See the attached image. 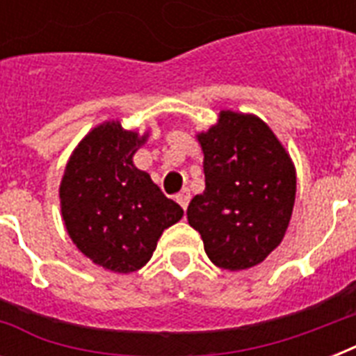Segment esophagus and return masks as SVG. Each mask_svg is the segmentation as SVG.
<instances>
[{
  "label": "esophagus",
  "instance_id": "1",
  "mask_svg": "<svg viewBox=\"0 0 356 356\" xmlns=\"http://www.w3.org/2000/svg\"><path fill=\"white\" fill-rule=\"evenodd\" d=\"M175 201H177L179 205L183 207V211H186V207H188V203H190V192H188V188L181 190V192H179V194L175 195Z\"/></svg>",
  "mask_w": 356,
  "mask_h": 356
}]
</instances>
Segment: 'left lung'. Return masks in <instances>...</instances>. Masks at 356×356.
Here are the masks:
<instances>
[{
  "label": "left lung",
  "mask_w": 356,
  "mask_h": 356,
  "mask_svg": "<svg viewBox=\"0 0 356 356\" xmlns=\"http://www.w3.org/2000/svg\"><path fill=\"white\" fill-rule=\"evenodd\" d=\"M205 190L190 201L188 223L212 264L248 270L282 242L296 201V168L273 131L254 114L222 111L197 134Z\"/></svg>",
  "instance_id": "obj_1"
}]
</instances>
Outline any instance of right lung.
I'll list each match as a JSON object with an SVG mask.
<instances>
[{
    "mask_svg": "<svg viewBox=\"0 0 356 356\" xmlns=\"http://www.w3.org/2000/svg\"><path fill=\"white\" fill-rule=\"evenodd\" d=\"M145 140L147 133L140 136L120 122L97 125L74 149L58 188L72 242L116 273L147 264L164 229L183 218V209L133 164Z\"/></svg>",
    "mask_w": 356,
    "mask_h": 356,
    "instance_id": "add662e5",
    "label": "right lung"
}]
</instances>
